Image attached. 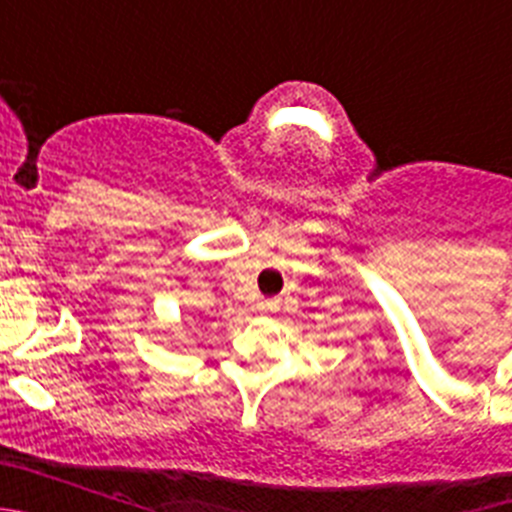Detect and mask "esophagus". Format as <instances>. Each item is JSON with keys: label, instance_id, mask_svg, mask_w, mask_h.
Masks as SVG:
<instances>
[{"label": "esophagus", "instance_id": "obj_1", "mask_svg": "<svg viewBox=\"0 0 512 512\" xmlns=\"http://www.w3.org/2000/svg\"><path fill=\"white\" fill-rule=\"evenodd\" d=\"M256 310H259V312H277L279 310V300H274V297H271V300H261L259 305H256Z\"/></svg>", "mask_w": 512, "mask_h": 512}]
</instances>
